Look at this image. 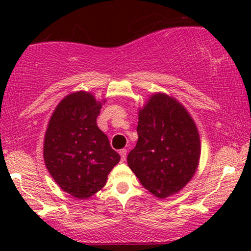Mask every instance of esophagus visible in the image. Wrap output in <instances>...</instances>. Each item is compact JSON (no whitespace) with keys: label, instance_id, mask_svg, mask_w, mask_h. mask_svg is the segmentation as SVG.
<instances>
[{"label":"esophagus","instance_id":"34e87169","mask_svg":"<svg viewBox=\"0 0 251 251\" xmlns=\"http://www.w3.org/2000/svg\"><path fill=\"white\" fill-rule=\"evenodd\" d=\"M119 153H120V155H121V161H122V162H125L126 157V150H125V149L120 150Z\"/></svg>","mask_w":251,"mask_h":251}]
</instances>
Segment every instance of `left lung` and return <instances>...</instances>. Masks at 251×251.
Returning a JSON list of instances; mask_svg holds the SVG:
<instances>
[{"label": "left lung", "instance_id": "1", "mask_svg": "<svg viewBox=\"0 0 251 251\" xmlns=\"http://www.w3.org/2000/svg\"><path fill=\"white\" fill-rule=\"evenodd\" d=\"M138 142L128 164L157 198L178 193L197 171L200 137L193 119L175 98L154 94L138 115Z\"/></svg>", "mask_w": 251, "mask_h": 251}]
</instances>
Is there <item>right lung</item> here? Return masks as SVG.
Listing matches in <instances>:
<instances>
[{"mask_svg": "<svg viewBox=\"0 0 251 251\" xmlns=\"http://www.w3.org/2000/svg\"><path fill=\"white\" fill-rule=\"evenodd\" d=\"M101 102L87 91L71 94L52 113L44 137L47 169L61 190L87 199L105 186L121 157L98 128Z\"/></svg>", "mask_w": 251, "mask_h": 251, "instance_id": "add662e5", "label": "right lung"}]
</instances>
